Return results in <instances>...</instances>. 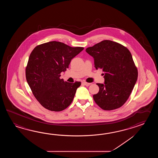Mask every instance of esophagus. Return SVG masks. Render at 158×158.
Masks as SVG:
<instances>
[{
	"instance_id": "1",
	"label": "esophagus",
	"mask_w": 158,
	"mask_h": 158,
	"mask_svg": "<svg viewBox=\"0 0 158 158\" xmlns=\"http://www.w3.org/2000/svg\"><path fill=\"white\" fill-rule=\"evenodd\" d=\"M83 84L85 85V86H89V85H90L91 83H88V82H83Z\"/></svg>"
}]
</instances>
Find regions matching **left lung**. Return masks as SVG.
Masks as SVG:
<instances>
[{
	"label": "left lung",
	"instance_id": "obj_1",
	"mask_svg": "<svg viewBox=\"0 0 158 158\" xmlns=\"http://www.w3.org/2000/svg\"><path fill=\"white\" fill-rule=\"evenodd\" d=\"M86 52L94 58L96 69L104 72V84H97L99 91L93 95L95 102L107 111L120 107L128 100L137 80V69L131 52L110 40L88 47Z\"/></svg>",
	"mask_w": 158,
	"mask_h": 158
}]
</instances>
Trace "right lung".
Returning <instances> with one entry per match:
<instances>
[{"mask_svg":"<svg viewBox=\"0 0 158 158\" xmlns=\"http://www.w3.org/2000/svg\"><path fill=\"white\" fill-rule=\"evenodd\" d=\"M84 49L51 41L37 46L32 51L26 68V78L34 96L44 107L59 112L71 104L81 83L64 81L60 78V73Z\"/></svg>","mask_w":158,"mask_h":158,"instance_id":"1","label":"right lung"}]
</instances>
